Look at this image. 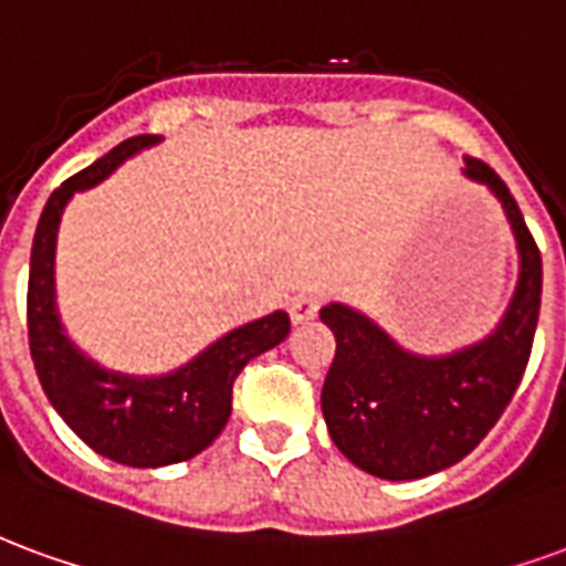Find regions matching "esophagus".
I'll return each instance as SVG.
<instances>
[{"mask_svg": "<svg viewBox=\"0 0 566 566\" xmlns=\"http://www.w3.org/2000/svg\"><path fill=\"white\" fill-rule=\"evenodd\" d=\"M316 313H319V301L311 298V295H301L289 304V316L295 325L311 323V319H316Z\"/></svg>", "mask_w": 566, "mask_h": 566, "instance_id": "obj_1", "label": "esophagus"}]
</instances>
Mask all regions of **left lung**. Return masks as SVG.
<instances>
[{
  "label": "left lung",
  "instance_id": "8db88e82",
  "mask_svg": "<svg viewBox=\"0 0 566 566\" xmlns=\"http://www.w3.org/2000/svg\"><path fill=\"white\" fill-rule=\"evenodd\" d=\"M464 177L501 201L518 250L515 292L492 332L443 356H422L349 304L332 301L319 311L337 340L323 386L328 434L379 480H422L473 452L513 401L531 358L543 292L537 243L489 165L468 159Z\"/></svg>",
  "mask_w": 566,
  "mask_h": 566
}]
</instances>
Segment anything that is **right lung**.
Returning <instances> with one entry per match:
<instances>
[{"instance_id":"1","label":"right lung","mask_w":566,"mask_h":566,"mask_svg":"<svg viewBox=\"0 0 566 566\" xmlns=\"http://www.w3.org/2000/svg\"><path fill=\"white\" fill-rule=\"evenodd\" d=\"M159 142V135L129 138L53 189L29 255L27 328L41 389L86 447L126 468H165L208 449L232 416V386L243 365L283 344L289 334V313L274 311L238 325L187 365L156 377L105 368L65 334L53 277L65 205L74 192L93 189L129 156Z\"/></svg>"}]
</instances>
